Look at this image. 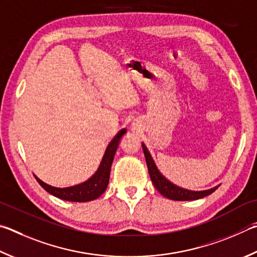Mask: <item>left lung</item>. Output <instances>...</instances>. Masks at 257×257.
Returning <instances> with one entry per match:
<instances>
[{"instance_id": "obj_1", "label": "left lung", "mask_w": 257, "mask_h": 257, "mask_svg": "<svg viewBox=\"0 0 257 257\" xmlns=\"http://www.w3.org/2000/svg\"><path fill=\"white\" fill-rule=\"evenodd\" d=\"M142 146L145 154V158H146L148 173L149 176H151L153 184L156 188V190H158V192L162 195H164L165 198L175 200V201H191V200H198L207 197V195L211 194L219 188V185H217L214 186V188L206 191H191L180 188V186L173 184L172 182L167 180L165 176H163V174H161V172L158 171L157 166L155 163H154L153 157L151 154H149L147 147L145 146V144H142Z\"/></svg>"}]
</instances>
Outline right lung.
<instances>
[{"instance_id":"obj_1","label":"right lung","mask_w":257,"mask_h":257,"mask_svg":"<svg viewBox=\"0 0 257 257\" xmlns=\"http://www.w3.org/2000/svg\"><path fill=\"white\" fill-rule=\"evenodd\" d=\"M125 132H127V130L122 129L115 135L114 138L110 142L108 147L105 149V153L100 163L99 169H97L94 175L91 176L87 181L83 182V183L69 186V188H55V186L46 184L45 182L39 180L37 176H35L36 180L38 181V183L43 186L48 193L53 194L56 198L66 200V201L87 202L97 199L100 195L104 193V191L108 188L110 170L113 162L114 154L116 152V148L119 146L120 139L125 134Z\"/></svg>"}]
</instances>
